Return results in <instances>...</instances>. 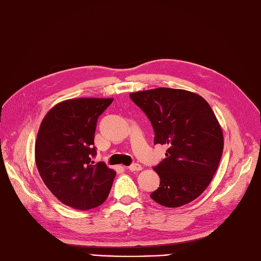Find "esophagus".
Segmentation results:
<instances>
[{
  "label": "esophagus",
  "instance_id": "obj_1",
  "mask_svg": "<svg viewBox=\"0 0 261 261\" xmlns=\"http://www.w3.org/2000/svg\"><path fill=\"white\" fill-rule=\"evenodd\" d=\"M128 170L132 171V172L141 171V170H142V165L138 164V163H134V164H132L130 166H128Z\"/></svg>",
  "mask_w": 261,
  "mask_h": 261
}]
</instances>
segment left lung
Masks as SVG:
<instances>
[{
	"instance_id": "8db88e82",
	"label": "left lung",
	"mask_w": 261,
	"mask_h": 261,
	"mask_svg": "<svg viewBox=\"0 0 261 261\" xmlns=\"http://www.w3.org/2000/svg\"><path fill=\"white\" fill-rule=\"evenodd\" d=\"M129 97L152 124L154 144L167 145L166 158L153 167L161 183L150 198L167 207L190 203L210 184L222 156L223 134L212 108L182 89L156 88Z\"/></svg>"
}]
</instances>
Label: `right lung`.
Masks as SVG:
<instances>
[{"label":"right lung","mask_w":261,"mask_h":261,"mask_svg":"<svg viewBox=\"0 0 261 261\" xmlns=\"http://www.w3.org/2000/svg\"><path fill=\"white\" fill-rule=\"evenodd\" d=\"M113 98H77L45 115L36 141V164L42 181L63 204L89 210L102 204L116 172L94 164L97 119Z\"/></svg>","instance_id":"1"}]
</instances>
